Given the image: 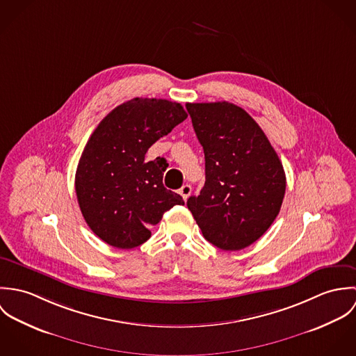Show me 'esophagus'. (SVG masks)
<instances>
[{
    "mask_svg": "<svg viewBox=\"0 0 356 356\" xmlns=\"http://www.w3.org/2000/svg\"><path fill=\"white\" fill-rule=\"evenodd\" d=\"M192 193V186L191 185H184L181 189H179V195L184 197V200H188V197L191 196Z\"/></svg>",
    "mask_w": 356,
    "mask_h": 356,
    "instance_id": "1",
    "label": "esophagus"
}]
</instances>
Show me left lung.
I'll return each instance as SVG.
<instances>
[{
  "label": "left lung",
  "mask_w": 356,
  "mask_h": 356,
  "mask_svg": "<svg viewBox=\"0 0 356 356\" xmlns=\"http://www.w3.org/2000/svg\"><path fill=\"white\" fill-rule=\"evenodd\" d=\"M205 159V184L188 208L204 238L223 251L259 240L277 218L286 188L282 163L259 124L227 102H188Z\"/></svg>",
  "instance_id": "obj_1"
}]
</instances>
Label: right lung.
<instances>
[{"mask_svg": "<svg viewBox=\"0 0 356 356\" xmlns=\"http://www.w3.org/2000/svg\"><path fill=\"white\" fill-rule=\"evenodd\" d=\"M188 118L179 102L140 99L112 109L90 136L78 163L75 192L81 212L104 243L131 250L151 237V227L178 193L164 188V157L145 160L153 144Z\"/></svg>", "mask_w": 356, "mask_h": 356, "instance_id": "right-lung-1", "label": "right lung"}]
</instances>
